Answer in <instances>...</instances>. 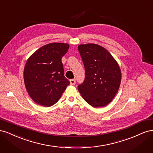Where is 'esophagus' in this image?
Returning a JSON list of instances; mask_svg holds the SVG:
<instances>
[{"label":"esophagus","mask_w":153,"mask_h":153,"mask_svg":"<svg viewBox=\"0 0 153 153\" xmlns=\"http://www.w3.org/2000/svg\"><path fill=\"white\" fill-rule=\"evenodd\" d=\"M69 82H70V84H71V85H75V83H76V80H75V79H71L70 80H69Z\"/></svg>","instance_id":"esophagus-1"}]
</instances>
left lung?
Masks as SVG:
<instances>
[{
	"instance_id": "1",
	"label": "left lung",
	"mask_w": 153,
	"mask_h": 153,
	"mask_svg": "<svg viewBox=\"0 0 153 153\" xmlns=\"http://www.w3.org/2000/svg\"><path fill=\"white\" fill-rule=\"evenodd\" d=\"M85 67V79L78 86L82 98L93 107L110 103L121 84V72L116 61L107 50L96 44L78 47Z\"/></svg>"
}]
</instances>
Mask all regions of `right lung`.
<instances>
[{
  "instance_id": "right-lung-1",
  "label": "right lung",
  "mask_w": 153,
  "mask_h": 153,
  "mask_svg": "<svg viewBox=\"0 0 153 153\" xmlns=\"http://www.w3.org/2000/svg\"><path fill=\"white\" fill-rule=\"evenodd\" d=\"M69 47L67 43H50L36 50L27 60L24 82L35 103L44 106L53 105L69 85L61 61Z\"/></svg>"
}]
</instances>
